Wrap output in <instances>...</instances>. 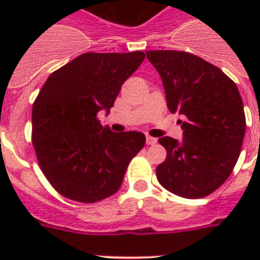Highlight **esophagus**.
I'll return each mask as SVG.
<instances>
[{
	"label": "esophagus",
	"mask_w": 260,
	"mask_h": 260,
	"mask_svg": "<svg viewBox=\"0 0 260 260\" xmlns=\"http://www.w3.org/2000/svg\"><path fill=\"white\" fill-rule=\"evenodd\" d=\"M156 142H158V140H156L155 138H152V136H147L146 143L148 144V146H154V144H156Z\"/></svg>",
	"instance_id": "1"
}]
</instances>
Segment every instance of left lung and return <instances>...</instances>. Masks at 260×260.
<instances>
[{
	"mask_svg": "<svg viewBox=\"0 0 260 260\" xmlns=\"http://www.w3.org/2000/svg\"><path fill=\"white\" fill-rule=\"evenodd\" d=\"M162 78L167 108L185 116L183 140L159 139L167 151L159 183L183 198H202L228 179L242 151L246 114L238 86L218 67L185 51H147Z\"/></svg>",
	"mask_w": 260,
	"mask_h": 260,
	"instance_id": "8db88e82",
	"label": "left lung"
}]
</instances>
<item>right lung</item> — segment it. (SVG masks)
Segmentation results:
<instances>
[{"label": "right lung", "mask_w": 260, "mask_h": 260, "mask_svg": "<svg viewBox=\"0 0 260 260\" xmlns=\"http://www.w3.org/2000/svg\"><path fill=\"white\" fill-rule=\"evenodd\" d=\"M146 58L86 52L48 77L32 108V144L39 166L52 187L73 201L93 204L113 196L146 136L114 134L98 112L113 106L122 83Z\"/></svg>", "instance_id": "right-lung-1"}]
</instances>
